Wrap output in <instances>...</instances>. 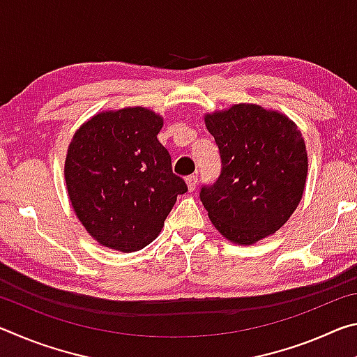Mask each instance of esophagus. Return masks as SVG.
I'll use <instances>...</instances> for the list:
<instances>
[{"instance_id": "1", "label": "esophagus", "mask_w": 357, "mask_h": 357, "mask_svg": "<svg viewBox=\"0 0 357 357\" xmlns=\"http://www.w3.org/2000/svg\"><path fill=\"white\" fill-rule=\"evenodd\" d=\"M185 183H187V187H189V190H195L197 183H198V176L197 174H190V176L185 178Z\"/></svg>"}]
</instances>
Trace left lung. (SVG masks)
I'll return each instance as SVG.
<instances>
[{"mask_svg": "<svg viewBox=\"0 0 357 357\" xmlns=\"http://www.w3.org/2000/svg\"><path fill=\"white\" fill-rule=\"evenodd\" d=\"M220 154L215 183L200 200L214 227L236 244L275 233L294 213L307 178V151L291 119L259 105L239 104L206 114Z\"/></svg>", "mask_w": 357, "mask_h": 357, "instance_id": "1", "label": "left lung"}]
</instances>
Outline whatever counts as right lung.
Returning a JSON list of instances; mask_svg holds the SVG:
<instances>
[{
    "label": "right lung",
    "mask_w": 357,
    "mask_h": 357,
    "mask_svg": "<svg viewBox=\"0 0 357 357\" xmlns=\"http://www.w3.org/2000/svg\"><path fill=\"white\" fill-rule=\"evenodd\" d=\"M162 124L146 108H123L96 114L72 138L64 165L69 198L102 245L126 253L143 249L187 192L157 140Z\"/></svg>",
    "instance_id": "obj_1"
}]
</instances>
